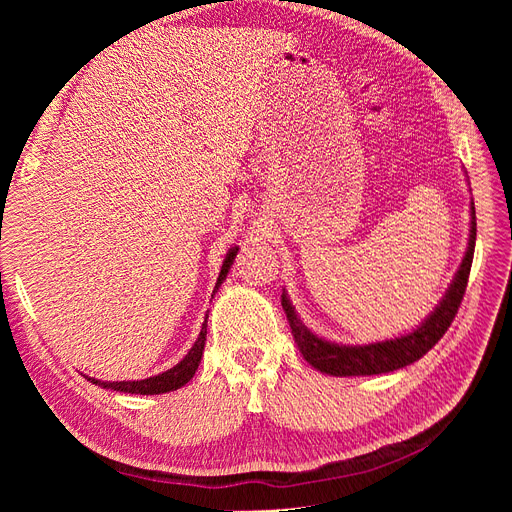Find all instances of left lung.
Returning <instances> with one entry per match:
<instances>
[{
	"mask_svg": "<svg viewBox=\"0 0 512 512\" xmlns=\"http://www.w3.org/2000/svg\"><path fill=\"white\" fill-rule=\"evenodd\" d=\"M474 245H476V211H474V203H470L468 250L461 260L451 286H448V290L444 292L440 303L433 307V312L418 324L416 329L399 337L384 339V342L352 346V344L329 342V339L316 335L314 331H309L305 327V322L297 316V312H294V307L288 299V292L284 288L282 307L290 322L294 344H297L303 359L318 371H322V374L339 376V378L389 374V371L412 365L414 361L421 359V356H425L433 346H436L438 339L446 333L448 327H451V322L461 305L463 292H466V286H468V275H470L472 258H474Z\"/></svg>",
	"mask_w": 512,
	"mask_h": 512,
	"instance_id": "obj_1",
	"label": "left lung"
}]
</instances>
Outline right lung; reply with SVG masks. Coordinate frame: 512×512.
Returning a JSON list of instances; mask_svg holds the SVG:
<instances>
[{
	"mask_svg": "<svg viewBox=\"0 0 512 512\" xmlns=\"http://www.w3.org/2000/svg\"><path fill=\"white\" fill-rule=\"evenodd\" d=\"M237 252H239L237 245L230 247V250H228V254H226V258L222 262V269H220L218 282H215V290L213 292H218V288L226 280V275H228V271L232 267V262H235ZM207 318H209V314H205L203 329H200L198 339L194 342V346L190 348V352L185 354L175 367L162 371V374H158V376H151V378H145V380H123V382H104V380H96V378H89V376H85V378L91 380L94 384H98V386H102V389H111V391H119V393H130V395H162V393L177 391V389H181V386H185L194 378L196 369L200 365V359H203V350H205V342H207Z\"/></svg>",
	"mask_w": 512,
	"mask_h": 512,
	"instance_id": "obj_1",
	"label": "right lung"
}]
</instances>
